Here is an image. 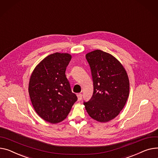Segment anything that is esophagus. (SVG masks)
<instances>
[{
    "instance_id": "34e87169",
    "label": "esophagus",
    "mask_w": 158,
    "mask_h": 158,
    "mask_svg": "<svg viewBox=\"0 0 158 158\" xmlns=\"http://www.w3.org/2000/svg\"><path fill=\"white\" fill-rule=\"evenodd\" d=\"M77 98H78V100L80 101V100L82 99V94H81V93H78V94H77Z\"/></svg>"
}]
</instances>
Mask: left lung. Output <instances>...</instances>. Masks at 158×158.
I'll return each mask as SVG.
<instances>
[{
    "mask_svg": "<svg viewBox=\"0 0 158 158\" xmlns=\"http://www.w3.org/2000/svg\"><path fill=\"white\" fill-rule=\"evenodd\" d=\"M93 82L91 99L84 102L89 116L99 122L115 118L127 101L130 82L121 63L112 55L97 49L86 55Z\"/></svg>",
    "mask_w": 158,
    "mask_h": 158,
    "instance_id": "8db88e82",
    "label": "left lung"
}]
</instances>
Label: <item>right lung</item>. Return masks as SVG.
Segmentation results:
<instances>
[{
    "mask_svg": "<svg viewBox=\"0 0 158 158\" xmlns=\"http://www.w3.org/2000/svg\"><path fill=\"white\" fill-rule=\"evenodd\" d=\"M68 53L51 54L36 66L30 76L28 93L39 116L51 123L64 121L77 100L65 76L71 60Z\"/></svg>",
    "mask_w": 158,
    "mask_h": 158,
    "instance_id": "obj_1",
    "label": "right lung"
}]
</instances>
